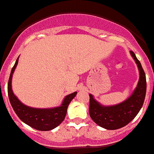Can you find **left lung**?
Wrapping results in <instances>:
<instances>
[{
    "label": "left lung",
    "mask_w": 154,
    "mask_h": 154,
    "mask_svg": "<svg viewBox=\"0 0 154 154\" xmlns=\"http://www.w3.org/2000/svg\"><path fill=\"white\" fill-rule=\"evenodd\" d=\"M131 55L139 71V80L135 89L127 100L115 105L105 106L89 94V115L98 126L107 130H117L125 127L138 115L144 103L146 92V74L142 65L133 51Z\"/></svg>",
    "instance_id": "left-lung-1"
}]
</instances>
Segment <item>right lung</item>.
I'll return each instance as SVG.
<instances>
[{
	"mask_svg": "<svg viewBox=\"0 0 154 154\" xmlns=\"http://www.w3.org/2000/svg\"><path fill=\"white\" fill-rule=\"evenodd\" d=\"M18 60L19 57L16 59L14 66L12 67L8 83V98L12 108L21 121L34 129L42 131L54 129L65 119L69 104L76 97L77 92H74L65 97L62 104L58 107L52 108H36L25 105L16 97L12 88V74L18 64Z\"/></svg>",
	"mask_w": 154,
	"mask_h": 154,
	"instance_id": "obj_1",
	"label": "right lung"
}]
</instances>
